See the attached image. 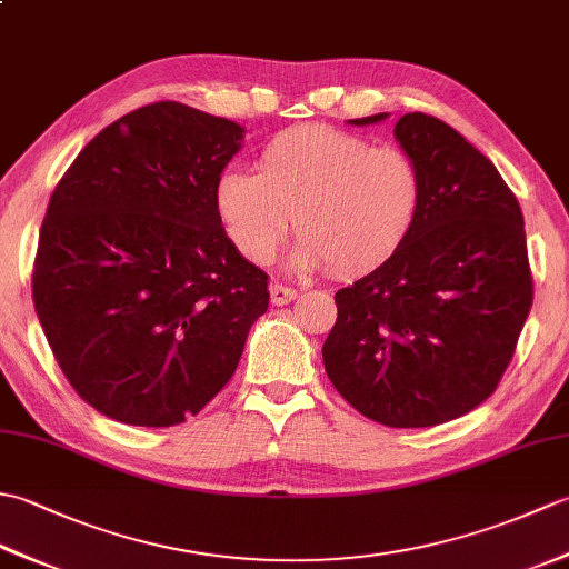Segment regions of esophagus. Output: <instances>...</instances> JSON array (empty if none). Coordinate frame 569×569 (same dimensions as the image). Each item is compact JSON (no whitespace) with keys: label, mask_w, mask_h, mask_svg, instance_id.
<instances>
[{"label":"esophagus","mask_w":569,"mask_h":569,"mask_svg":"<svg viewBox=\"0 0 569 569\" xmlns=\"http://www.w3.org/2000/svg\"><path fill=\"white\" fill-rule=\"evenodd\" d=\"M298 291L291 286H283V283H271V303L273 306H286L291 303V300H296Z\"/></svg>","instance_id":"obj_1"}]
</instances>
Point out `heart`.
Here are the masks:
<instances>
[{"mask_svg": "<svg viewBox=\"0 0 569 569\" xmlns=\"http://www.w3.org/2000/svg\"><path fill=\"white\" fill-rule=\"evenodd\" d=\"M420 204L413 156L328 124L281 131L261 149L259 176L227 168L214 186L217 217L247 261L271 263L296 217L298 263H328L335 276L389 261L413 232Z\"/></svg>", "mask_w": 569, "mask_h": 569, "instance_id": "b5f03b06", "label": "heart"}]
</instances>
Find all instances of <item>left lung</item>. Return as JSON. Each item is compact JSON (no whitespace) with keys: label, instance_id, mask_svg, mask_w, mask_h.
I'll return each instance as SVG.
<instances>
[{"label":"left lung","instance_id":"obj_1","mask_svg":"<svg viewBox=\"0 0 569 569\" xmlns=\"http://www.w3.org/2000/svg\"><path fill=\"white\" fill-rule=\"evenodd\" d=\"M393 134L422 173L418 222L389 261L335 293L322 359L361 416L430 428L497 391L533 306V273L521 204L485 153L422 112L403 114Z\"/></svg>","mask_w":569,"mask_h":569}]
</instances>
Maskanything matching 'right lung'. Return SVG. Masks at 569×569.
I'll use <instances>...</instances> for the list:
<instances>
[{
	"label": "right lung",
	"instance_id": "right-lung-1",
	"mask_svg": "<svg viewBox=\"0 0 569 569\" xmlns=\"http://www.w3.org/2000/svg\"><path fill=\"white\" fill-rule=\"evenodd\" d=\"M239 124L153 102L104 127L48 202L31 296L84 403L127 426L200 413L269 308V276L224 234L214 186Z\"/></svg>",
	"mask_w": 569,
	"mask_h": 569
}]
</instances>
